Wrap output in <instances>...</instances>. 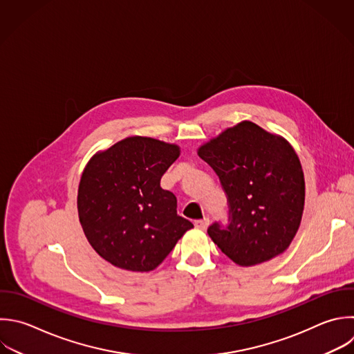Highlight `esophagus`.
<instances>
[{
  "label": "esophagus",
  "instance_id": "34e87169",
  "mask_svg": "<svg viewBox=\"0 0 354 354\" xmlns=\"http://www.w3.org/2000/svg\"><path fill=\"white\" fill-rule=\"evenodd\" d=\"M210 224V220L209 218H202V220H196L195 221V227L201 228V230H206Z\"/></svg>",
  "mask_w": 354,
  "mask_h": 354
}]
</instances>
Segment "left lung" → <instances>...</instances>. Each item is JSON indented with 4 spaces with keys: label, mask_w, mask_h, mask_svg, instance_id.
Wrapping results in <instances>:
<instances>
[{
    "label": "left lung",
    "mask_w": 354,
    "mask_h": 354,
    "mask_svg": "<svg viewBox=\"0 0 354 354\" xmlns=\"http://www.w3.org/2000/svg\"><path fill=\"white\" fill-rule=\"evenodd\" d=\"M198 155L227 195L228 224L207 228L221 252L242 267L285 252L304 207V176L290 144L245 120L202 145Z\"/></svg>",
    "instance_id": "obj_1"
}]
</instances>
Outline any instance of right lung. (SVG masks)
Returning a JSON list of instances; mask_svg holds the SVG:
<instances>
[{"label":"right lung","mask_w":354,"mask_h":354,"mask_svg":"<svg viewBox=\"0 0 354 354\" xmlns=\"http://www.w3.org/2000/svg\"><path fill=\"white\" fill-rule=\"evenodd\" d=\"M180 147L129 137L87 163L77 194L83 231L94 250L115 267L155 270L194 224L177 214V198L160 178Z\"/></svg>","instance_id":"obj_1"}]
</instances>
